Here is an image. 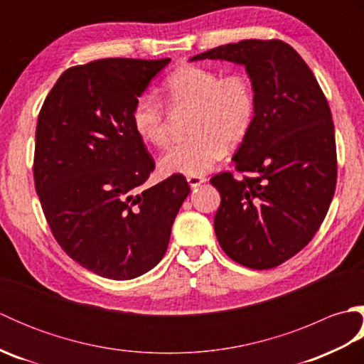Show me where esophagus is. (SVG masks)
<instances>
[{
	"mask_svg": "<svg viewBox=\"0 0 364 364\" xmlns=\"http://www.w3.org/2000/svg\"><path fill=\"white\" fill-rule=\"evenodd\" d=\"M188 183L191 188H197L202 183H206V178L205 176H188Z\"/></svg>",
	"mask_w": 364,
	"mask_h": 364,
	"instance_id": "34e87169",
	"label": "esophagus"
}]
</instances>
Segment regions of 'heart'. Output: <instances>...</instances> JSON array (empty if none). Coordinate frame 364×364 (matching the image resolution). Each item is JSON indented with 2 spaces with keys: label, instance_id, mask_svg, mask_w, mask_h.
Segmentation results:
<instances>
[{
  "label": "heart",
  "instance_id": "b5f03b06",
  "mask_svg": "<svg viewBox=\"0 0 364 364\" xmlns=\"http://www.w3.org/2000/svg\"><path fill=\"white\" fill-rule=\"evenodd\" d=\"M172 106L194 107L188 141L178 142L159 159L161 172L202 176L227 146L249 136L257 115V98L250 80L242 73L222 75L210 67L188 64L168 76L162 87ZM131 125L144 142L161 146L167 142V117L161 102L150 94L137 97Z\"/></svg>",
  "mask_w": 364,
  "mask_h": 364
}]
</instances>
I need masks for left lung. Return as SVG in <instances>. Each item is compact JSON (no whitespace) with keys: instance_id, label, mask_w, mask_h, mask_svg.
Here are the masks:
<instances>
[{"instance_id":"1","label":"left lung","mask_w":364,"mask_h":364,"mask_svg":"<svg viewBox=\"0 0 364 364\" xmlns=\"http://www.w3.org/2000/svg\"><path fill=\"white\" fill-rule=\"evenodd\" d=\"M220 59L245 67L257 115L233 161L241 180L211 178L220 192L214 218L228 257L250 269H270L311 241L336 186L335 127L327 98L310 67L282 41H241L191 60Z\"/></svg>"}]
</instances>
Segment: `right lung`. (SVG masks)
I'll return each mask as SVG.
<instances>
[{"label":"right lung","mask_w":364,"mask_h":364,"mask_svg":"<svg viewBox=\"0 0 364 364\" xmlns=\"http://www.w3.org/2000/svg\"><path fill=\"white\" fill-rule=\"evenodd\" d=\"M168 63L114 58L68 68L37 119L34 181L51 233L111 280L158 264L191 192L181 173L145 186L154 161L131 125L137 97Z\"/></svg>","instance_id":"1"}]
</instances>
